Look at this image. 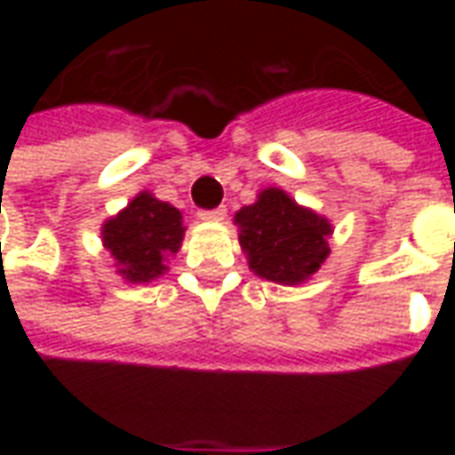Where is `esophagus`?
Returning <instances> with one entry per match:
<instances>
[{
	"mask_svg": "<svg viewBox=\"0 0 455 455\" xmlns=\"http://www.w3.org/2000/svg\"><path fill=\"white\" fill-rule=\"evenodd\" d=\"M199 219H202V221H224V219H227V209L219 207L209 209V212H199Z\"/></svg>",
	"mask_w": 455,
	"mask_h": 455,
	"instance_id": "34e87169",
	"label": "esophagus"
}]
</instances>
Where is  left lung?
<instances>
[{
    "mask_svg": "<svg viewBox=\"0 0 455 455\" xmlns=\"http://www.w3.org/2000/svg\"><path fill=\"white\" fill-rule=\"evenodd\" d=\"M234 224L248 267L267 283L302 285L331 253V221L280 188L260 189L253 204L238 209Z\"/></svg>",
    "mask_w": 455,
    "mask_h": 455,
    "instance_id": "obj_1",
    "label": "left lung"
}]
</instances>
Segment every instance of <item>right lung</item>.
<instances>
[{
    "instance_id": "add662e5",
    "label": "right lung",
    "mask_w": 455,
    "mask_h": 455,
    "mask_svg": "<svg viewBox=\"0 0 455 455\" xmlns=\"http://www.w3.org/2000/svg\"><path fill=\"white\" fill-rule=\"evenodd\" d=\"M185 238L182 214L168 202L139 192L119 214L102 224V243L114 258L116 275L131 285L150 283L168 273V260Z\"/></svg>"
}]
</instances>
